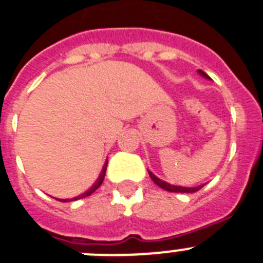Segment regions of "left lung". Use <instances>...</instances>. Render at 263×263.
I'll return each instance as SVG.
<instances>
[{
	"label": "left lung",
	"mask_w": 263,
	"mask_h": 263,
	"mask_svg": "<svg viewBox=\"0 0 263 263\" xmlns=\"http://www.w3.org/2000/svg\"><path fill=\"white\" fill-rule=\"evenodd\" d=\"M198 73H200L201 76H203V78H206V79H210L209 76L206 75L205 72H203L202 70H198ZM149 173V176L152 178V180L154 181V183L158 185V187H161L162 190H165L167 191V192H176V193H195L197 192V191H200L201 188L203 187V184L202 185H197V187H192V188H188V187H179V185H173V184H168L166 183V181L161 180V179L157 178L156 175H154L153 173H151V171H148Z\"/></svg>",
	"instance_id": "obj_1"
}]
</instances>
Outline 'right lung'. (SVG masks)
Here are the masks:
<instances>
[{
  "label": "right lung",
  "instance_id": "add662e5",
  "mask_svg": "<svg viewBox=\"0 0 263 263\" xmlns=\"http://www.w3.org/2000/svg\"><path fill=\"white\" fill-rule=\"evenodd\" d=\"M106 167H107V162H106V163H105V165H104V167H102L101 174H100V176H98V179H97V180H96V183L93 184L92 187H90L89 190L87 191V192L82 193V195H79V196H76V197H73V198H57V200H58V201H61V202H68V201L80 200V198H84V197H87V196H90V195H92L93 192H95L96 190H97L98 187H100V185H101L102 181H104L105 174H106Z\"/></svg>",
  "mask_w": 263,
  "mask_h": 263
}]
</instances>
